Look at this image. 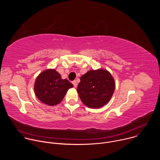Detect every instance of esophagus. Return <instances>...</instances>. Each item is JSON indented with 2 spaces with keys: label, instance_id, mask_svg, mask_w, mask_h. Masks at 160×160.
Instances as JSON below:
<instances>
[{
  "label": "esophagus",
  "instance_id": "1",
  "mask_svg": "<svg viewBox=\"0 0 160 160\" xmlns=\"http://www.w3.org/2000/svg\"><path fill=\"white\" fill-rule=\"evenodd\" d=\"M72 83L73 84V85H74L75 87H77V82L76 80L73 81V82H72Z\"/></svg>",
  "mask_w": 160,
  "mask_h": 160
}]
</instances>
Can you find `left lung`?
<instances>
[{
  "label": "left lung",
  "mask_w": 160,
  "mask_h": 160,
  "mask_svg": "<svg viewBox=\"0 0 160 160\" xmlns=\"http://www.w3.org/2000/svg\"><path fill=\"white\" fill-rule=\"evenodd\" d=\"M115 83L107 70H90L80 78L77 92L82 102L90 108H99L111 99Z\"/></svg>",
  "instance_id": "1"
}]
</instances>
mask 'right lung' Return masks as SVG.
I'll use <instances>...</instances> for the list:
<instances>
[{
	"mask_svg": "<svg viewBox=\"0 0 160 160\" xmlns=\"http://www.w3.org/2000/svg\"><path fill=\"white\" fill-rule=\"evenodd\" d=\"M73 87L67 79H62L61 75L54 69L42 72L37 78L35 94L43 103L55 106L61 102L68 89Z\"/></svg>",
	"mask_w": 160,
	"mask_h": 160,
	"instance_id": "obj_1",
	"label": "right lung"
}]
</instances>
